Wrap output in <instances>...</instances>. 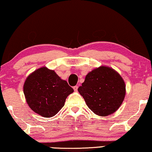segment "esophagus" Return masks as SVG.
<instances>
[{
	"label": "esophagus",
	"instance_id": "34e87169",
	"mask_svg": "<svg viewBox=\"0 0 152 152\" xmlns=\"http://www.w3.org/2000/svg\"><path fill=\"white\" fill-rule=\"evenodd\" d=\"M73 89H74V91H75V92L77 91V89H78V86H75L73 87Z\"/></svg>",
	"mask_w": 152,
	"mask_h": 152
}]
</instances>
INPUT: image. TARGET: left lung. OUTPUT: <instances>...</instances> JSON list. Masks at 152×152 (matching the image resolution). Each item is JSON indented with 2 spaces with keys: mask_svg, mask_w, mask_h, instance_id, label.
<instances>
[{
  "mask_svg": "<svg viewBox=\"0 0 152 152\" xmlns=\"http://www.w3.org/2000/svg\"><path fill=\"white\" fill-rule=\"evenodd\" d=\"M78 91L94 114L105 116L114 113L121 105L125 94V85L114 70L101 66L86 76Z\"/></svg>",
  "mask_w": 152,
  "mask_h": 152,
  "instance_id": "obj_1",
  "label": "left lung"
}]
</instances>
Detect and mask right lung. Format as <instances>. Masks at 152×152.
Instances as JSON below:
<instances>
[{"label": "right lung", "mask_w": 152, "mask_h": 152, "mask_svg": "<svg viewBox=\"0 0 152 152\" xmlns=\"http://www.w3.org/2000/svg\"><path fill=\"white\" fill-rule=\"evenodd\" d=\"M23 88L28 106L43 117L56 115L64 105L67 96L73 92L66 81L46 67L31 74Z\"/></svg>", "instance_id": "1"}]
</instances>
